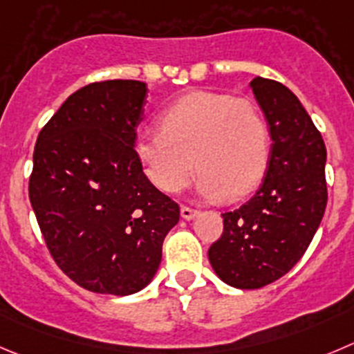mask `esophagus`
Masks as SVG:
<instances>
[{
    "label": "esophagus",
    "instance_id": "34e87169",
    "mask_svg": "<svg viewBox=\"0 0 354 354\" xmlns=\"http://www.w3.org/2000/svg\"><path fill=\"white\" fill-rule=\"evenodd\" d=\"M180 215H183V218H186V221H191V218H194L198 215V210H194V208L191 207H180Z\"/></svg>",
    "mask_w": 354,
    "mask_h": 354
}]
</instances>
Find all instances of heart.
I'll return each mask as SVG.
<instances>
[{
	"mask_svg": "<svg viewBox=\"0 0 354 354\" xmlns=\"http://www.w3.org/2000/svg\"><path fill=\"white\" fill-rule=\"evenodd\" d=\"M161 132L142 130L133 151L144 175L167 194L183 191L194 167L203 196L240 198L261 184L269 161V127L248 99L193 92L163 111Z\"/></svg>",
	"mask_w": 354,
	"mask_h": 354,
	"instance_id": "obj_1",
	"label": "heart"
}]
</instances>
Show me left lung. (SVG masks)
I'll use <instances>...</instances> for the list:
<instances>
[{
    "label": "left lung",
    "mask_w": 354,
    "mask_h": 354,
    "mask_svg": "<svg viewBox=\"0 0 354 354\" xmlns=\"http://www.w3.org/2000/svg\"><path fill=\"white\" fill-rule=\"evenodd\" d=\"M271 137L257 193L222 214L224 231L208 261L224 283L254 290L280 280L304 255L326 207V149L301 100L285 85L250 82Z\"/></svg>",
    "instance_id": "obj_1"
}]
</instances>
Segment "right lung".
Instances as JSON below:
<instances>
[{
	"instance_id": "obj_1",
	"label": "right lung",
	"mask_w": 354,
	"mask_h": 354,
	"mask_svg": "<svg viewBox=\"0 0 354 354\" xmlns=\"http://www.w3.org/2000/svg\"><path fill=\"white\" fill-rule=\"evenodd\" d=\"M147 85L109 80L67 97L36 140L29 200L53 261L95 294L151 283L179 205L144 175L133 151Z\"/></svg>"
}]
</instances>
